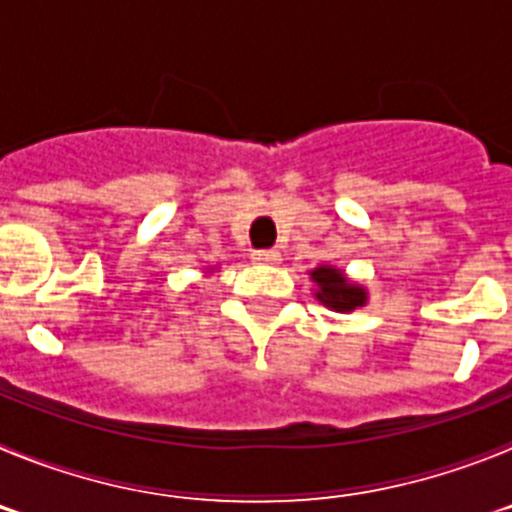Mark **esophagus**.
I'll return each mask as SVG.
<instances>
[{
  "mask_svg": "<svg viewBox=\"0 0 512 512\" xmlns=\"http://www.w3.org/2000/svg\"><path fill=\"white\" fill-rule=\"evenodd\" d=\"M251 259L259 261V264H279V261H282V253L279 251H253Z\"/></svg>",
  "mask_w": 512,
  "mask_h": 512,
  "instance_id": "obj_1",
  "label": "esophagus"
}]
</instances>
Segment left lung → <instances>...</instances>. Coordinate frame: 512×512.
Returning <instances> with one entry per match:
<instances>
[{
	"label": "left lung",
	"mask_w": 512,
	"mask_h": 512,
	"mask_svg": "<svg viewBox=\"0 0 512 512\" xmlns=\"http://www.w3.org/2000/svg\"><path fill=\"white\" fill-rule=\"evenodd\" d=\"M312 282L318 284V300L325 302L328 307L338 312H351L356 307L364 305L366 300V292L356 284L348 282L343 277V271L338 269H330V266H320L310 274Z\"/></svg>",
	"instance_id": "1"
}]
</instances>
